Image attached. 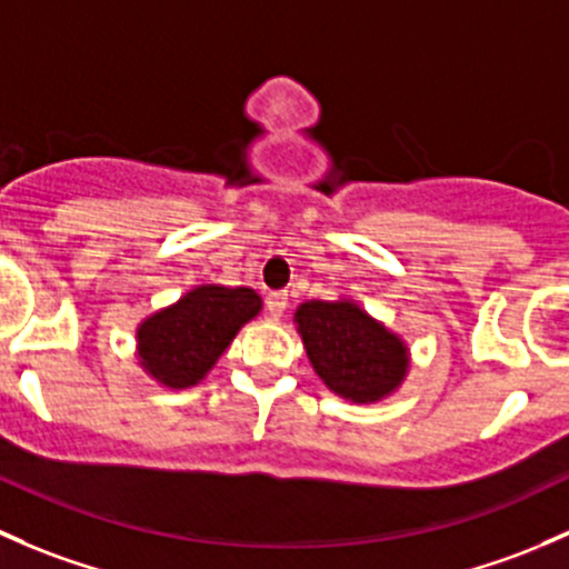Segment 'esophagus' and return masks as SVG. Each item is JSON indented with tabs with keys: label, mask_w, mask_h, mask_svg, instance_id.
Returning <instances> with one entry per match:
<instances>
[{
	"label": "esophagus",
	"mask_w": 569,
	"mask_h": 569,
	"mask_svg": "<svg viewBox=\"0 0 569 569\" xmlns=\"http://www.w3.org/2000/svg\"><path fill=\"white\" fill-rule=\"evenodd\" d=\"M266 303H268V315H271L273 320H279L287 309V292H268Z\"/></svg>",
	"instance_id": "esophagus-1"
}]
</instances>
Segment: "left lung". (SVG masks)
<instances>
[{
  "label": "left lung",
  "mask_w": 569,
  "mask_h": 569,
  "mask_svg": "<svg viewBox=\"0 0 569 569\" xmlns=\"http://www.w3.org/2000/svg\"><path fill=\"white\" fill-rule=\"evenodd\" d=\"M315 372L353 402H375L400 386L408 353L395 333L350 301H309L296 312Z\"/></svg>",
  "instance_id": "8db88e82"
}]
</instances>
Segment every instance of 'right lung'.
<instances>
[{
    "instance_id": "add662e5",
    "label": "right lung",
    "mask_w": 569,
    "mask_h": 569,
    "mask_svg": "<svg viewBox=\"0 0 569 569\" xmlns=\"http://www.w3.org/2000/svg\"><path fill=\"white\" fill-rule=\"evenodd\" d=\"M257 312L260 296L249 287H197L174 307L144 320L139 359L144 370L172 389L194 386Z\"/></svg>"
}]
</instances>
